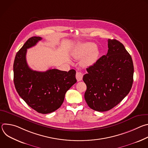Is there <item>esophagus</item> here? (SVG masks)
<instances>
[{"mask_svg":"<svg viewBox=\"0 0 148 148\" xmlns=\"http://www.w3.org/2000/svg\"><path fill=\"white\" fill-rule=\"evenodd\" d=\"M75 77H76V79H77V81H81L82 79L83 74L81 72H77Z\"/></svg>","mask_w":148,"mask_h":148,"instance_id":"34e87169","label":"esophagus"}]
</instances>
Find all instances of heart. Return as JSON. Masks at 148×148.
Segmentation results:
<instances>
[{
    "mask_svg": "<svg viewBox=\"0 0 148 148\" xmlns=\"http://www.w3.org/2000/svg\"><path fill=\"white\" fill-rule=\"evenodd\" d=\"M73 57L75 59L82 58L81 64L83 67H89L93 65L97 61L99 51L94 44L84 43L77 47L72 52Z\"/></svg>",
    "mask_w": 148,
    "mask_h": 148,
    "instance_id": "1",
    "label": "heart"
}]
</instances>
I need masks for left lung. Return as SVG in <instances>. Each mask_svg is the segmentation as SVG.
Returning <instances> with one entry per match:
<instances>
[{
  "instance_id": "left-lung-1",
  "label": "left lung",
  "mask_w": 148,
  "mask_h": 148,
  "mask_svg": "<svg viewBox=\"0 0 148 148\" xmlns=\"http://www.w3.org/2000/svg\"><path fill=\"white\" fill-rule=\"evenodd\" d=\"M108 50L83 77L87 86L84 94L90 108L104 112L111 110L130 92L133 83L132 57L116 39L108 40Z\"/></svg>"
}]
</instances>
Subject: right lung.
Listing matches in <instances>:
<instances>
[{
  "instance_id": "right-lung-1",
  "label": "right lung",
  "mask_w": 148,
  "mask_h": 148,
  "mask_svg": "<svg viewBox=\"0 0 148 148\" xmlns=\"http://www.w3.org/2000/svg\"><path fill=\"white\" fill-rule=\"evenodd\" d=\"M40 37L29 38L16 53L14 64V84L20 95L32 109L46 114L58 109L66 92L77 82L76 72L50 69L45 72L32 70L27 65V49L35 46Z\"/></svg>"
}]
</instances>
